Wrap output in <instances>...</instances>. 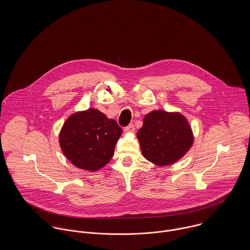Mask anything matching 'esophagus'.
<instances>
[{
	"mask_svg": "<svg viewBox=\"0 0 250 250\" xmlns=\"http://www.w3.org/2000/svg\"><path fill=\"white\" fill-rule=\"evenodd\" d=\"M134 130H135V126H134L133 123L129 124L127 127L124 128V131L127 132V133H132V132H134Z\"/></svg>",
	"mask_w": 250,
	"mask_h": 250,
	"instance_id": "obj_1",
	"label": "esophagus"
}]
</instances>
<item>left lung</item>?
Masks as SVG:
<instances>
[{"instance_id":"left-lung-1","label":"left lung","mask_w":250,"mask_h":250,"mask_svg":"<svg viewBox=\"0 0 250 250\" xmlns=\"http://www.w3.org/2000/svg\"><path fill=\"white\" fill-rule=\"evenodd\" d=\"M137 137L143 156L158 166H168L191 147L193 136L187 119L179 112L153 110L143 119Z\"/></svg>"}]
</instances>
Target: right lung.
<instances>
[{
    "label": "right lung",
    "mask_w": 250,
    "mask_h": 250,
    "mask_svg": "<svg viewBox=\"0 0 250 250\" xmlns=\"http://www.w3.org/2000/svg\"><path fill=\"white\" fill-rule=\"evenodd\" d=\"M122 129L98 109L76 112L65 121L60 144L65 157L79 168L95 171L111 157Z\"/></svg>",
    "instance_id": "obj_1"
}]
</instances>
